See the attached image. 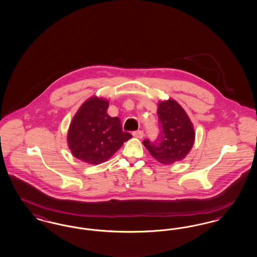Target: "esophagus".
<instances>
[{"instance_id":"obj_1","label":"esophagus","mask_w":257,"mask_h":257,"mask_svg":"<svg viewBox=\"0 0 257 257\" xmlns=\"http://www.w3.org/2000/svg\"><path fill=\"white\" fill-rule=\"evenodd\" d=\"M133 136L135 138H138V139H143L144 138V132L142 130H138V131L133 132Z\"/></svg>"}]
</instances>
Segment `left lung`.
Instances as JSON below:
<instances>
[{
	"mask_svg": "<svg viewBox=\"0 0 257 257\" xmlns=\"http://www.w3.org/2000/svg\"><path fill=\"white\" fill-rule=\"evenodd\" d=\"M157 113L162 132L159 140L144 146L161 164L171 165L183 160L193 148L196 133L194 125L183 108L173 99L159 101Z\"/></svg>",
	"mask_w": 257,
	"mask_h": 257,
	"instance_id": "8db88e82",
	"label": "left lung"
}]
</instances>
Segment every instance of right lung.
Listing matches in <instances>:
<instances>
[{"label":"right lung","instance_id":"right-lung-1","mask_svg":"<svg viewBox=\"0 0 257 257\" xmlns=\"http://www.w3.org/2000/svg\"><path fill=\"white\" fill-rule=\"evenodd\" d=\"M109 101L91 96L75 113L67 133V145L75 158L90 165L110 159L132 135L123 132L118 117L107 113Z\"/></svg>","mask_w":257,"mask_h":257}]
</instances>
